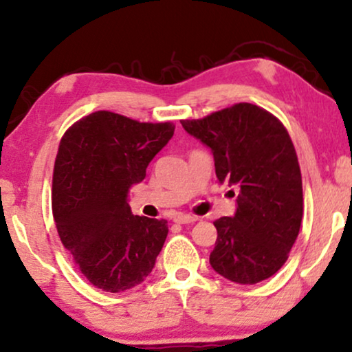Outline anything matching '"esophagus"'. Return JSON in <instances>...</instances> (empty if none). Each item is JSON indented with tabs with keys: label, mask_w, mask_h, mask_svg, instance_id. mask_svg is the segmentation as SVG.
I'll return each mask as SVG.
<instances>
[{
	"label": "esophagus",
	"mask_w": 352,
	"mask_h": 352,
	"mask_svg": "<svg viewBox=\"0 0 352 352\" xmlns=\"http://www.w3.org/2000/svg\"><path fill=\"white\" fill-rule=\"evenodd\" d=\"M198 220V217H195V215H190V214H177L175 217H173V222L177 223H193Z\"/></svg>",
	"instance_id": "esophagus-1"
}]
</instances>
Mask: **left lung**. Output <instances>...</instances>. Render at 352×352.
<instances>
[{"label": "left lung", "instance_id": "1", "mask_svg": "<svg viewBox=\"0 0 352 352\" xmlns=\"http://www.w3.org/2000/svg\"><path fill=\"white\" fill-rule=\"evenodd\" d=\"M182 127L212 151L220 184L228 182L240 190L235 215L214 222L217 241L210 267L241 285L277 274L302 219L301 170L287 129L269 111L250 102L204 119L182 120Z\"/></svg>", "mask_w": 352, "mask_h": 352}]
</instances>
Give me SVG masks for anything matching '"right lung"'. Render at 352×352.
Masks as SVG:
<instances>
[{"mask_svg": "<svg viewBox=\"0 0 352 352\" xmlns=\"http://www.w3.org/2000/svg\"><path fill=\"white\" fill-rule=\"evenodd\" d=\"M170 122L149 124L109 111L83 117L64 133L53 173L59 238L96 288L120 293L151 274L167 220L133 215L129 190L146 177L172 138Z\"/></svg>", "mask_w": 352, "mask_h": 352, "instance_id": "1", "label": "right lung"}]
</instances>
